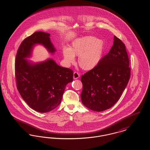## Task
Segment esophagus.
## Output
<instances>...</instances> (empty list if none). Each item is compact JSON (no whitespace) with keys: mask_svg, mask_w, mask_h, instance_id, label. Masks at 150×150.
I'll use <instances>...</instances> for the list:
<instances>
[{"mask_svg":"<svg viewBox=\"0 0 150 150\" xmlns=\"http://www.w3.org/2000/svg\"><path fill=\"white\" fill-rule=\"evenodd\" d=\"M79 77H80V75L79 74L78 72H74V75H73L74 79H77Z\"/></svg>","mask_w":150,"mask_h":150,"instance_id":"esophagus-1","label":"esophagus"}]
</instances>
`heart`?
<instances>
[{
    "instance_id": "b5f03b06",
    "label": "heart",
    "mask_w": 150,
    "mask_h": 150,
    "mask_svg": "<svg viewBox=\"0 0 150 150\" xmlns=\"http://www.w3.org/2000/svg\"><path fill=\"white\" fill-rule=\"evenodd\" d=\"M104 50L105 43L102 40L93 36H84L75 39L70 48H64L63 56L68 64L74 62L75 56H79V66L84 70L89 71L100 63Z\"/></svg>"
}]
</instances>
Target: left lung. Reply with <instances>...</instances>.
Instances as JSON below:
<instances>
[{"instance_id":"8db88e82","label":"left lung","mask_w":150,"mask_h":150,"mask_svg":"<svg viewBox=\"0 0 150 150\" xmlns=\"http://www.w3.org/2000/svg\"><path fill=\"white\" fill-rule=\"evenodd\" d=\"M125 44L114 36V44L98 64L81 76L83 104L94 111L112 107L127 87L130 76Z\"/></svg>"}]
</instances>
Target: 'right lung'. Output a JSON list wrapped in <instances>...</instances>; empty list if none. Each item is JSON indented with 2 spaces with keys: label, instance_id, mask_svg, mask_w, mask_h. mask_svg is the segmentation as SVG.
Instances as JSON below:
<instances>
[{
  "label": "right lung",
  "instance_id": "1",
  "mask_svg": "<svg viewBox=\"0 0 150 150\" xmlns=\"http://www.w3.org/2000/svg\"><path fill=\"white\" fill-rule=\"evenodd\" d=\"M50 34L38 31L22 42L16 57L15 75L21 96L32 109L41 113L54 109L61 103L66 85L73 80V71L61 67L51 58L34 63L31 56L36 44L43 45L51 54L56 51Z\"/></svg>",
  "mask_w": 150,
  "mask_h": 150
}]
</instances>
